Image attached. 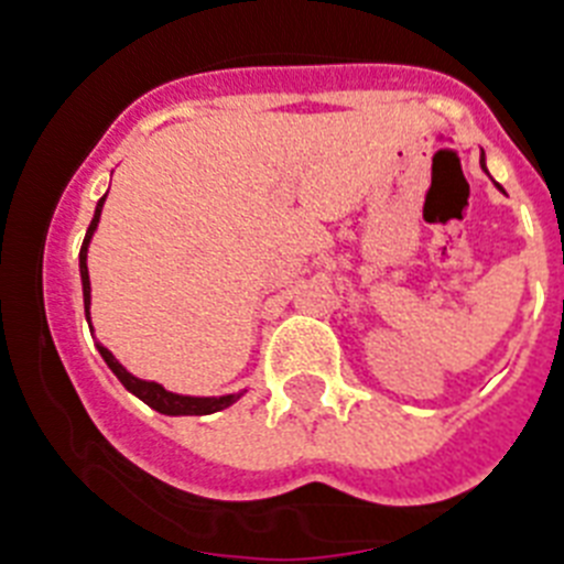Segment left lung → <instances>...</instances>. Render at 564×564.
I'll return each instance as SVG.
<instances>
[{
    "label": "left lung",
    "mask_w": 564,
    "mask_h": 564,
    "mask_svg": "<svg viewBox=\"0 0 564 564\" xmlns=\"http://www.w3.org/2000/svg\"><path fill=\"white\" fill-rule=\"evenodd\" d=\"M481 169H485V172H487V165H485V151H481Z\"/></svg>",
    "instance_id": "obj_1"
}]
</instances>
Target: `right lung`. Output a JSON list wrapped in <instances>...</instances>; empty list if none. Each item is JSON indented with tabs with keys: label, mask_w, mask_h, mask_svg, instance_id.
I'll use <instances>...</instances> for the list:
<instances>
[{
	"label": "right lung",
	"mask_w": 564,
	"mask_h": 564,
	"mask_svg": "<svg viewBox=\"0 0 564 564\" xmlns=\"http://www.w3.org/2000/svg\"><path fill=\"white\" fill-rule=\"evenodd\" d=\"M102 203H106V197H99L97 203V212H94V220L91 226H88V231H85V240H83V249H79V278H83V301H85V318H91V281H88V243H91L94 231H97V224H99V215H102ZM94 333V326H91ZM99 355H102V361L108 364V370L113 372V376L120 378V384L126 387V390L131 392V395H137L140 401H145V404L151 406V410H158V413L163 415H209V413H220V410H226V406H231L235 401L243 395V392H229V395H180V392H169L163 384H158V381H143V378L131 376L126 367H122L117 358H113L111 352H108L102 344H97Z\"/></svg>",
	"instance_id": "obj_1"
}]
</instances>
